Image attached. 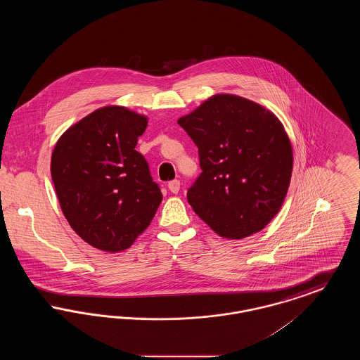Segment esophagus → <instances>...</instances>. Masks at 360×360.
Here are the masks:
<instances>
[{
	"mask_svg": "<svg viewBox=\"0 0 360 360\" xmlns=\"http://www.w3.org/2000/svg\"><path fill=\"white\" fill-rule=\"evenodd\" d=\"M167 188H169V190H170L172 193L176 194V193L179 191V188H181V182H179L178 179L170 181V182H169V185H167Z\"/></svg>",
	"mask_w": 360,
	"mask_h": 360,
	"instance_id": "esophagus-1",
	"label": "esophagus"
}]
</instances>
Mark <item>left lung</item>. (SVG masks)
Here are the masks:
<instances>
[{
    "instance_id": "left-lung-1",
    "label": "left lung",
    "mask_w": 360,
    "mask_h": 360,
    "mask_svg": "<svg viewBox=\"0 0 360 360\" xmlns=\"http://www.w3.org/2000/svg\"><path fill=\"white\" fill-rule=\"evenodd\" d=\"M198 148L202 172L188 204L216 233L243 239L263 229L283 204L292 153L283 125L250 100L217 94L178 120Z\"/></svg>"
}]
</instances>
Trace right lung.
<instances>
[{"mask_svg": "<svg viewBox=\"0 0 360 360\" xmlns=\"http://www.w3.org/2000/svg\"><path fill=\"white\" fill-rule=\"evenodd\" d=\"M147 117L105 106L58 140L51 176L63 214L90 245L119 252L150 225L162 201L144 156L135 150Z\"/></svg>", "mask_w": 360, "mask_h": 360, "instance_id": "right-lung-1", "label": "right lung"}]
</instances>
